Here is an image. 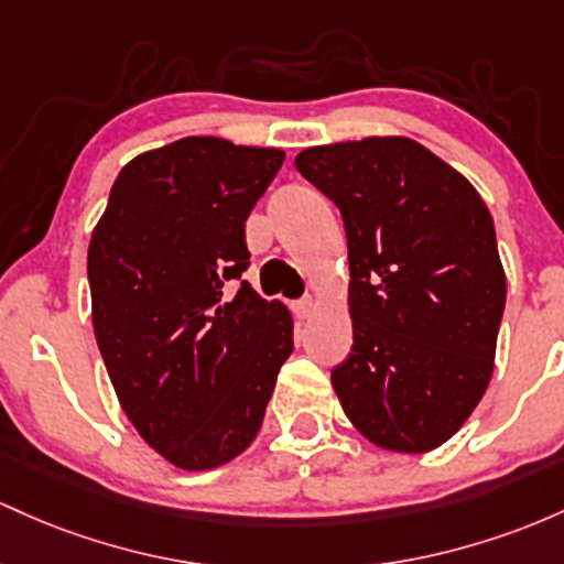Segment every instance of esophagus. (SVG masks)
<instances>
[{
    "label": "esophagus",
    "instance_id": "34e87169",
    "mask_svg": "<svg viewBox=\"0 0 564 564\" xmlns=\"http://www.w3.org/2000/svg\"><path fill=\"white\" fill-rule=\"evenodd\" d=\"M316 308V301L312 299V295H303L301 301H295V314L301 316V319H306V316H312Z\"/></svg>",
    "mask_w": 564,
    "mask_h": 564
}]
</instances>
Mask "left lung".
<instances>
[{"label": "left lung", "mask_w": 564, "mask_h": 564, "mask_svg": "<svg viewBox=\"0 0 564 564\" xmlns=\"http://www.w3.org/2000/svg\"><path fill=\"white\" fill-rule=\"evenodd\" d=\"M295 167L349 239L351 354L333 389L378 447L426 453L464 426L492 376L506 274L477 188L410 138L314 145Z\"/></svg>", "instance_id": "obj_1"}]
</instances>
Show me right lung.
<instances>
[{
  "label": "right lung",
  "instance_id": "add662e5",
  "mask_svg": "<svg viewBox=\"0 0 564 564\" xmlns=\"http://www.w3.org/2000/svg\"><path fill=\"white\" fill-rule=\"evenodd\" d=\"M284 151L192 135L122 167L87 250L100 357L138 434L186 471L256 440L293 316L242 280L245 220Z\"/></svg>",
  "mask_w": 564,
  "mask_h": 564
}]
</instances>
